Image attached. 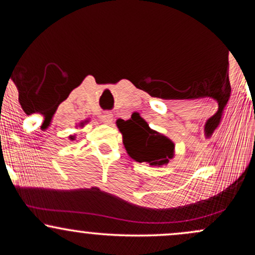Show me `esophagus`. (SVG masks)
Instances as JSON below:
<instances>
[{"instance_id":"34e87169","label":"esophagus","mask_w":255,"mask_h":255,"mask_svg":"<svg viewBox=\"0 0 255 255\" xmlns=\"http://www.w3.org/2000/svg\"><path fill=\"white\" fill-rule=\"evenodd\" d=\"M102 121L105 122V124L110 125L113 122V114L110 111H105V113L102 115Z\"/></svg>"}]
</instances>
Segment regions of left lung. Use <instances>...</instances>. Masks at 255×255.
<instances>
[{"label": "left lung", "instance_id": "obj_1", "mask_svg": "<svg viewBox=\"0 0 255 255\" xmlns=\"http://www.w3.org/2000/svg\"><path fill=\"white\" fill-rule=\"evenodd\" d=\"M116 125L124 135L126 150L136 162L159 166L168 164L169 159L174 157V142L151 129L137 113H134L127 121L119 119Z\"/></svg>", "mask_w": 255, "mask_h": 255}]
</instances>
